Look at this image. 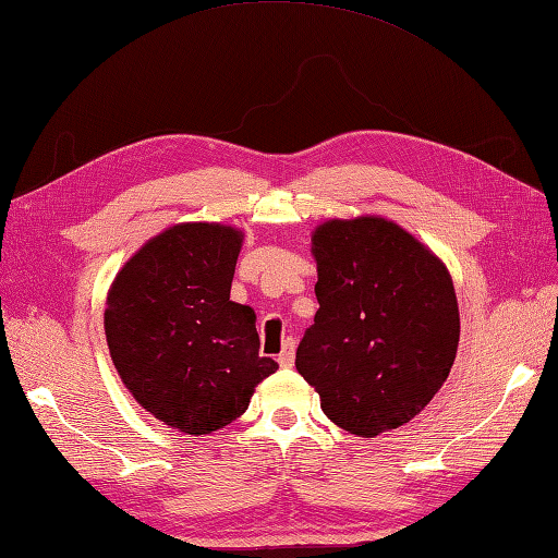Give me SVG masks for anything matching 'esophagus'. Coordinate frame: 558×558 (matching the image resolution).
Segmentation results:
<instances>
[{"label": "esophagus", "mask_w": 558, "mask_h": 558, "mask_svg": "<svg viewBox=\"0 0 558 558\" xmlns=\"http://www.w3.org/2000/svg\"><path fill=\"white\" fill-rule=\"evenodd\" d=\"M293 357H295V341L287 339V341H283V349H281L279 357H277V363L281 367H291L293 365Z\"/></svg>", "instance_id": "34e87169"}]
</instances>
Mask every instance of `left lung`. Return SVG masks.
I'll return each mask as SVG.
<instances>
[{"label":"left lung","mask_w":558,"mask_h":558,"mask_svg":"<svg viewBox=\"0 0 558 558\" xmlns=\"http://www.w3.org/2000/svg\"><path fill=\"white\" fill-rule=\"evenodd\" d=\"M313 253L319 311L295 367L345 432L377 437L405 425L456 357L461 322L447 267L381 217L327 221Z\"/></svg>","instance_id":"left-lung-1"}]
</instances>
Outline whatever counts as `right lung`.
I'll use <instances>...</instances> for the list:
<instances>
[{
    "mask_svg": "<svg viewBox=\"0 0 558 558\" xmlns=\"http://www.w3.org/2000/svg\"><path fill=\"white\" fill-rule=\"evenodd\" d=\"M241 231L179 225L135 253L111 283V361L145 411L207 435L247 411L277 369L259 355L253 307L229 301Z\"/></svg>",
    "mask_w": 558,
    "mask_h": 558,
    "instance_id": "right-lung-1",
    "label": "right lung"
}]
</instances>
